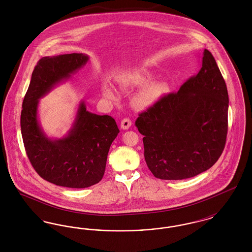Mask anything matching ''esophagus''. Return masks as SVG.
<instances>
[{
  "label": "esophagus",
  "instance_id": "1",
  "mask_svg": "<svg viewBox=\"0 0 252 252\" xmlns=\"http://www.w3.org/2000/svg\"><path fill=\"white\" fill-rule=\"evenodd\" d=\"M131 126V121L129 120V119H127V118H125V119H123L122 122H121V128L122 129H128L129 127Z\"/></svg>",
  "mask_w": 252,
  "mask_h": 252
}]
</instances>
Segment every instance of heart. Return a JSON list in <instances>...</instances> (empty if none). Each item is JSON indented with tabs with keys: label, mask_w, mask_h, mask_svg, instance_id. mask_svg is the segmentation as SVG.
<instances>
[{
	"label": "heart",
	"mask_w": 252,
	"mask_h": 252,
	"mask_svg": "<svg viewBox=\"0 0 252 252\" xmlns=\"http://www.w3.org/2000/svg\"><path fill=\"white\" fill-rule=\"evenodd\" d=\"M154 73L147 69H135L126 72L123 79L122 86L125 88L143 87L132 99V104L137 109L151 108L161 100L170 92V85L166 81H152ZM103 94L108 99L116 97L115 92L109 87L104 86Z\"/></svg>",
	"instance_id": "1"
}]
</instances>
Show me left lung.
Here are the masks:
<instances>
[{
    "instance_id": "obj_1",
    "label": "left lung",
    "mask_w": 252,
    "mask_h": 252,
    "mask_svg": "<svg viewBox=\"0 0 252 252\" xmlns=\"http://www.w3.org/2000/svg\"><path fill=\"white\" fill-rule=\"evenodd\" d=\"M228 108L225 80L205 49L198 72L135 123L144 135L146 164L157 179H189L212 167L226 144Z\"/></svg>"
}]
</instances>
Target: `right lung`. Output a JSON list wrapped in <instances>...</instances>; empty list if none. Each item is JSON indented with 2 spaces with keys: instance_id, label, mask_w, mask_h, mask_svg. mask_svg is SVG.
Instances as JSON below:
<instances>
[{
  "instance_id": "1",
  "label": "right lung",
  "mask_w": 252,
  "mask_h": 252,
  "mask_svg": "<svg viewBox=\"0 0 252 252\" xmlns=\"http://www.w3.org/2000/svg\"><path fill=\"white\" fill-rule=\"evenodd\" d=\"M89 59L73 53L38 60L23 102L21 128L26 154L36 173L58 186L79 189L98 183L105 173L109 147L120 132L111 116L88 111L84 101L63 138H49L39 124V99L70 79Z\"/></svg>"
}]
</instances>
